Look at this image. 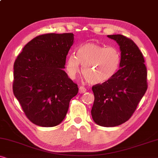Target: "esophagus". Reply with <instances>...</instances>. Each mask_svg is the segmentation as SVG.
<instances>
[{"mask_svg":"<svg viewBox=\"0 0 158 158\" xmlns=\"http://www.w3.org/2000/svg\"><path fill=\"white\" fill-rule=\"evenodd\" d=\"M86 92V89L83 86H80L79 88V92L80 94H84V93H85Z\"/></svg>","mask_w":158,"mask_h":158,"instance_id":"1","label":"esophagus"}]
</instances>
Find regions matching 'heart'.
<instances>
[{"instance_id":"heart-1","label":"heart","mask_w":158,"mask_h":158,"mask_svg":"<svg viewBox=\"0 0 158 158\" xmlns=\"http://www.w3.org/2000/svg\"><path fill=\"white\" fill-rule=\"evenodd\" d=\"M121 53L114 46L87 43L80 46L77 56L70 55L66 69L69 77L75 79L82 66V74L92 84L106 83L113 78L120 68Z\"/></svg>"}]
</instances>
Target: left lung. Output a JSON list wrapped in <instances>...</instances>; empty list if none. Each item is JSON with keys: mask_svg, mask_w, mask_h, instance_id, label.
<instances>
[{"mask_svg": "<svg viewBox=\"0 0 158 158\" xmlns=\"http://www.w3.org/2000/svg\"><path fill=\"white\" fill-rule=\"evenodd\" d=\"M121 50V64L116 75L106 83L92 86V118L99 126L115 127L128 120L148 89V72L143 55L132 39L108 35Z\"/></svg>", "mask_w": 158, "mask_h": 158, "instance_id": "8db88e82", "label": "left lung"}]
</instances>
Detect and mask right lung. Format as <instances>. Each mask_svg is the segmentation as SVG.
<instances>
[{
  "label": "right lung",
  "mask_w": 158,
  "mask_h": 158,
  "mask_svg": "<svg viewBox=\"0 0 158 158\" xmlns=\"http://www.w3.org/2000/svg\"><path fill=\"white\" fill-rule=\"evenodd\" d=\"M74 34H45L30 41L13 66V91L26 117L38 126H56L78 85L63 70Z\"/></svg>",
  "instance_id": "1"
}]
</instances>
